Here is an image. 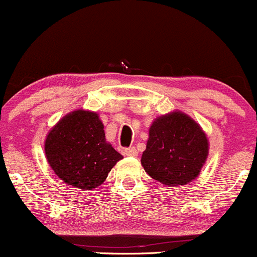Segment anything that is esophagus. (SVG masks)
<instances>
[{
    "instance_id": "34e87169",
    "label": "esophagus",
    "mask_w": 257,
    "mask_h": 257,
    "mask_svg": "<svg viewBox=\"0 0 257 257\" xmlns=\"http://www.w3.org/2000/svg\"><path fill=\"white\" fill-rule=\"evenodd\" d=\"M124 155L128 156V157H137L138 151L135 147H129V149L124 150Z\"/></svg>"
}]
</instances>
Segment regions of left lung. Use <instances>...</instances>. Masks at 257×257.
<instances>
[{"label":"left lung","instance_id":"1","mask_svg":"<svg viewBox=\"0 0 257 257\" xmlns=\"http://www.w3.org/2000/svg\"><path fill=\"white\" fill-rule=\"evenodd\" d=\"M208 155L209 140L202 126L185 112L175 110L152 122L141 166L152 179L175 187L193 181Z\"/></svg>","mask_w":257,"mask_h":257}]
</instances>
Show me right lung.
<instances>
[{"label": "right lung", "mask_w": 257, "mask_h": 257, "mask_svg": "<svg viewBox=\"0 0 257 257\" xmlns=\"http://www.w3.org/2000/svg\"><path fill=\"white\" fill-rule=\"evenodd\" d=\"M44 155L55 175L78 190H94L123 156L106 141L104 124L94 111L75 110L47 134Z\"/></svg>", "instance_id": "right-lung-1"}]
</instances>
